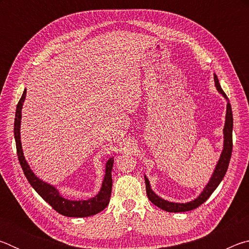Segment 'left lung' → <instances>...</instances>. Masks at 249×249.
Instances as JSON below:
<instances>
[{"mask_svg":"<svg viewBox=\"0 0 249 249\" xmlns=\"http://www.w3.org/2000/svg\"><path fill=\"white\" fill-rule=\"evenodd\" d=\"M214 81H215V86L217 91L224 96L227 101V108H226V120H225V126L223 132H224V148L221 154L220 160H218L215 170H214L212 178L209 181V183L206 184L204 190L202 191L201 195L196 197L195 201L188 202V203H174V202H169L159 197L154 191L151 190L149 181L145 177V183H146V193L148 199L153 202L155 205H157L158 208L167 211V212H187V211H191L196 209L197 206H200L202 203L209 199L210 196L212 195L214 190L217 188V185L220 184L221 181L224 178V176L229 168V163L231 156V149H233V113H231V107L230 104V100L227 98L224 91L222 90V88L218 83V79L216 74H214Z\"/></svg>","mask_w":249,"mask_h":249,"instance_id":"1","label":"left lung"}]
</instances>
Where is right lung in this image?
Listing matches in <instances>:
<instances>
[{
	"label": "right lung",
	"instance_id": "obj_1",
	"mask_svg": "<svg viewBox=\"0 0 249 249\" xmlns=\"http://www.w3.org/2000/svg\"><path fill=\"white\" fill-rule=\"evenodd\" d=\"M26 96V91H24L22 98L18 101V107H16V113H15V122H14V137L16 142V151H18V160L22 169L24 171V175L26 177L28 182L31 183L32 187L35 189L36 192L43 197V199L53 206L54 211L58 213L62 214L65 216L69 217H86L90 215H94V214L101 212V211L107 208L109 197H111L112 192V168H113V161L114 159L111 158L107 162V168H105V176L102 183V188L99 192L98 196L89 200L84 201H70L62 197L56 188L53 185L44 182L40 179L33 174L31 168L27 165L26 160L23 155L22 150V144H20V117H22V107L23 102Z\"/></svg>",
	"mask_w": 249,
	"mask_h": 249
}]
</instances>
